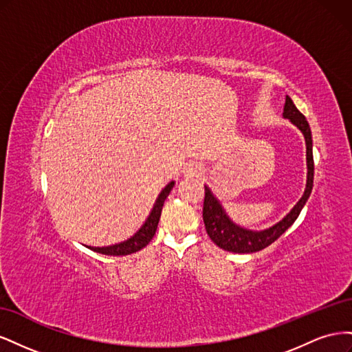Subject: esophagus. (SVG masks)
<instances>
[{
  "label": "esophagus",
  "instance_id": "obj_1",
  "mask_svg": "<svg viewBox=\"0 0 352 352\" xmlns=\"http://www.w3.org/2000/svg\"><path fill=\"white\" fill-rule=\"evenodd\" d=\"M185 176H201L202 175V166L199 163H188L184 168Z\"/></svg>",
  "mask_w": 352,
  "mask_h": 352
}]
</instances>
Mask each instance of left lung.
<instances>
[{
    "mask_svg": "<svg viewBox=\"0 0 352 352\" xmlns=\"http://www.w3.org/2000/svg\"><path fill=\"white\" fill-rule=\"evenodd\" d=\"M283 117L291 120L300 129L305 138V146H307V185L301 199L296 202L294 208L287 212V214L273 225L269 229L264 230H250L238 226L233 223L229 216L226 214L225 208L221 207L220 201L212 195L211 189L206 188V197H204V208H202V219H204L206 230L208 233L210 239L214 242L217 247L223 248L225 251L238 252V254H250L257 252L269 247L280 235L289 229L294 221L300 216L302 207L305 206L307 199L310 198L311 189H313V179H314V160H313V140H311V129L310 124L305 120L304 114L295 107L294 101L286 95L285 107H283Z\"/></svg>",
    "mask_w": 352,
    "mask_h": 352,
    "instance_id": "1",
    "label": "left lung"
}]
</instances>
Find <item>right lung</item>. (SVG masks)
<instances>
[{
  "mask_svg": "<svg viewBox=\"0 0 352 352\" xmlns=\"http://www.w3.org/2000/svg\"><path fill=\"white\" fill-rule=\"evenodd\" d=\"M173 186H175L173 180L164 186V189L160 192L158 198L155 199V204L150 212V216H148V219L145 220L141 229L138 230L132 238H129L127 241H123L120 243L110 245V247H88V248L95 252L105 254V255H127V254H133L136 251L142 250L144 247H146V245L150 243V241L153 239V236L155 235V230L158 226L160 216H162L164 201L168 197L170 190L173 189Z\"/></svg>",
  "mask_w": 352,
  "mask_h": 352,
  "instance_id": "obj_1",
  "label": "right lung"
}]
</instances>
